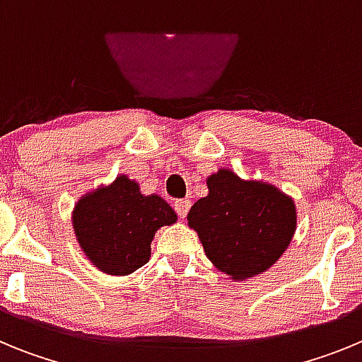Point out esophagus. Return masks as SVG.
Returning a JSON list of instances; mask_svg holds the SVG:
<instances>
[{"label":"esophagus","mask_w":362,"mask_h":362,"mask_svg":"<svg viewBox=\"0 0 362 362\" xmlns=\"http://www.w3.org/2000/svg\"><path fill=\"white\" fill-rule=\"evenodd\" d=\"M192 206V201L190 199H177L174 201V210L179 217H187L188 210Z\"/></svg>","instance_id":"1"}]
</instances>
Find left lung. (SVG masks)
<instances>
[{
    "label": "left lung",
    "mask_w": 362,
    "mask_h": 362,
    "mask_svg": "<svg viewBox=\"0 0 362 362\" xmlns=\"http://www.w3.org/2000/svg\"><path fill=\"white\" fill-rule=\"evenodd\" d=\"M206 185L209 196L188 212V226L206 257L233 279L268 270L296 232L293 201L272 185L243 181L230 170L210 175Z\"/></svg>",
    "instance_id": "1"
}]
</instances>
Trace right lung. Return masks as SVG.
<instances>
[{
  "instance_id": "obj_1",
  "label": "right lung",
  "mask_w": 362,
  "mask_h": 362,
  "mask_svg": "<svg viewBox=\"0 0 362 362\" xmlns=\"http://www.w3.org/2000/svg\"><path fill=\"white\" fill-rule=\"evenodd\" d=\"M177 216L159 196H143L127 175L88 194L74 210V232L92 263L110 276H127L148 263L156 230Z\"/></svg>"
}]
</instances>
